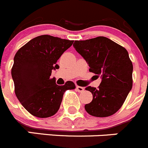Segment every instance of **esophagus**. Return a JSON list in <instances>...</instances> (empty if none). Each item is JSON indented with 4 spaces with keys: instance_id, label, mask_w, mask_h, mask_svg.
<instances>
[{
    "instance_id": "obj_1",
    "label": "esophagus",
    "mask_w": 148,
    "mask_h": 148,
    "mask_svg": "<svg viewBox=\"0 0 148 148\" xmlns=\"http://www.w3.org/2000/svg\"><path fill=\"white\" fill-rule=\"evenodd\" d=\"M76 89H77V91H78V92H79V93L83 92L84 90H85L84 89V88H82V87H80V86H77Z\"/></svg>"
}]
</instances>
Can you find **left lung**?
Returning <instances> with one entry per match:
<instances>
[{"instance_id":"left-lung-1","label":"left lung","mask_w":148,"mask_h":148,"mask_svg":"<svg viewBox=\"0 0 148 148\" xmlns=\"http://www.w3.org/2000/svg\"><path fill=\"white\" fill-rule=\"evenodd\" d=\"M73 46L86 60L89 71L101 78L98 88H85L93 94L85 110L99 118L112 115L122 107L133 85V65L128 51L103 36L75 41Z\"/></svg>"}]
</instances>
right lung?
Returning a JSON list of instances; mask_svg holds the SVG:
<instances>
[{
	"label": "right lung",
	"instance_id": "obj_1",
	"mask_svg": "<svg viewBox=\"0 0 148 148\" xmlns=\"http://www.w3.org/2000/svg\"><path fill=\"white\" fill-rule=\"evenodd\" d=\"M74 41L49 35L37 36L16 52L12 69L16 98L24 108L38 118H49L58 111L63 94L75 88L71 81L58 85L50 78L59 69L57 61Z\"/></svg>",
	"mask_w": 148,
	"mask_h": 148
}]
</instances>
